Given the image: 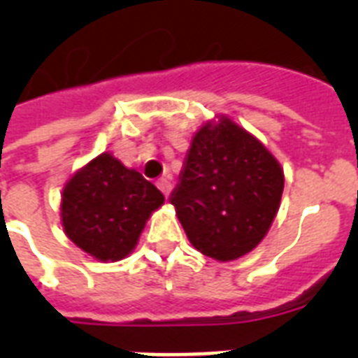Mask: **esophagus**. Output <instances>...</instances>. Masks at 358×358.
<instances>
[{
    "label": "esophagus",
    "instance_id": "obj_1",
    "mask_svg": "<svg viewBox=\"0 0 358 358\" xmlns=\"http://www.w3.org/2000/svg\"><path fill=\"white\" fill-rule=\"evenodd\" d=\"M157 187L162 189L163 195L169 196V193L173 189V185H171V176H163V178L157 180Z\"/></svg>",
    "mask_w": 358,
    "mask_h": 358
}]
</instances>
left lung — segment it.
Returning a JSON list of instances; mask_svg holds the SVG:
<instances>
[{"label":"left lung","instance_id":"8db88e82","mask_svg":"<svg viewBox=\"0 0 358 358\" xmlns=\"http://www.w3.org/2000/svg\"><path fill=\"white\" fill-rule=\"evenodd\" d=\"M282 189L277 159L260 141L223 119L196 131L169 201L193 247L229 262L260 243Z\"/></svg>","mask_w":358,"mask_h":358}]
</instances>
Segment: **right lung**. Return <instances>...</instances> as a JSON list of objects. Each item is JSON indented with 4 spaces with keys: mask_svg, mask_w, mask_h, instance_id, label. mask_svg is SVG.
Returning a JSON list of instances; mask_svg holds the SVG:
<instances>
[{
    "mask_svg": "<svg viewBox=\"0 0 358 358\" xmlns=\"http://www.w3.org/2000/svg\"><path fill=\"white\" fill-rule=\"evenodd\" d=\"M163 201L162 191L143 174L126 169L111 154H102L78 171L64 187V232L98 260H122Z\"/></svg>",
    "mask_w": 358,
    "mask_h": 358,
    "instance_id": "1",
    "label": "right lung"
}]
</instances>
